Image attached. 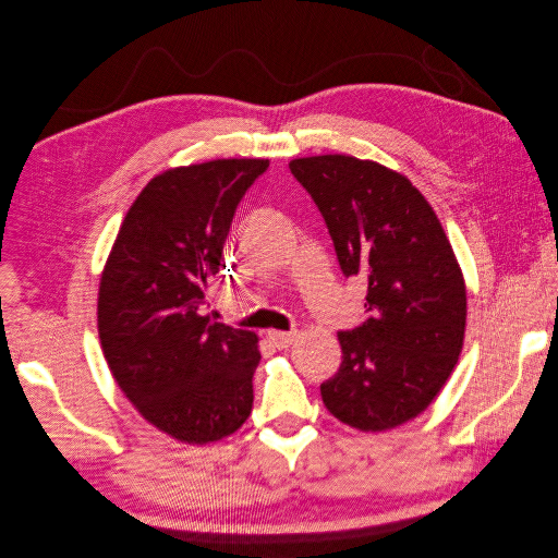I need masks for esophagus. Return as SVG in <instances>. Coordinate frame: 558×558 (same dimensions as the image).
I'll return each instance as SVG.
<instances>
[{
    "instance_id": "1",
    "label": "esophagus",
    "mask_w": 558,
    "mask_h": 558,
    "mask_svg": "<svg viewBox=\"0 0 558 558\" xmlns=\"http://www.w3.org/2000/svg\"><path fill=\"white\" fill-rule=\"evenodd\" d=\"M268 336H270V340L277 344L279 350H286V348H290V344L295 342L298 331H270Z\"/></svg>"
}]
</instances>
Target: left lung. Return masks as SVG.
I'll return each mask as SVG.
<instances>
[{"instance_id":"left-lung-1","label":"left lung","mask_w":558,"mask_h":558,"mask_svg":"<svg viewBox=\"0 0 558 558\" xmlns=\"http://www.w3.org/2000/svg\"><path fill=\"white\" fill-rule=\"evenodd\" d=\"M320 210L344 277H363L365 320L338 331L342 363L325 407L386 432L432 404L459 361L465 286L452 245L415 185L379 163L327 154L290 161Z\"/></svg>"}]
</instances>
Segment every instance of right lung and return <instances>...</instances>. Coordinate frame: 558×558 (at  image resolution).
Segmentation results:
<instances>
[{
	"label": "right lung",
	"mask_w": 558,
	"mask_h": 558,
	"mask_svg": "<svg viewBox=\"0 0 558 558\" xmlns=\"http://www.w3.org/2000/svg\"><path fill=\"white\" fill-rule=\"evenodd\" d=\"M268 158H222L154 177L126 210L99 283L97 327L138 413L181 442L233 434L252 413L256 336L202 315L225 268L238 204Z\"/></svg>",
	"instance_id": "right-lung-1"
}]
</instances>
